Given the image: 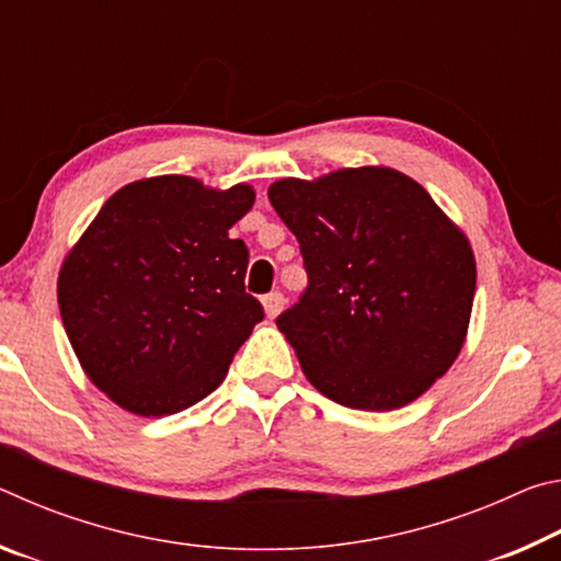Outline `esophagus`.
<instances>
[{
	"instance_id": "1",
	"label": "esophagus",
	"mask_w": 561,
	"mask_h": 561,
	"mask_svg": "<svg viewBox=\"0 0 561 561\" xmlns=\"http://www.w3.org/2000/svg\"><path fill=\"white\" fill-rule=\"evenodd\" d=\"M262 304H264V311H267V317L270 319H274L282 311V307H284V297H282V291H272V294H267V297L262 299Z\"/></svg>"
}]
</instances>
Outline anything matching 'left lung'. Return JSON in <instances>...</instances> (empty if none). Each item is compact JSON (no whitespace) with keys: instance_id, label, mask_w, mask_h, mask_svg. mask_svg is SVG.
I'll return each mask as SVG.
<instances>
[{"instance_id":"left-lung-1","label":"left lung","mask_w":561,"mask_h":561,"mask_svg":"<svg viewBox=\"0 0 561 561\" xmlns=\"http://www.w3.org/2000/svg\"><path fill=\"white\" fill-rule=\"evenodd\" d=\"M309 287L277 319L317 391L356 411H396L458 358L474 299L468 237L413 178L344 168L272 183Z\"/></svg>"}]
</instances>
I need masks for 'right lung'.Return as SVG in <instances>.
<instances>
[{
    "label": "right lung",
    "mask_w": 561,
    "mask_h": 561,
    "mask_svg": "<svg viewBox=\"0 0 561 561\" xmlns=\"http://www.w3.org/2000/svg\"><path fill=\"white\" fill-rule=\"evenodd\" d=\"M250 185L205 187L187 175L113 193L59 272L73 354L113 403L146 417L203 401L222 383L262 304L244 291L250 252L230 227Z\"/></svg>",
    "instance_id": "right-lung-1"
}]
</instances>
